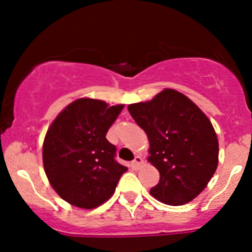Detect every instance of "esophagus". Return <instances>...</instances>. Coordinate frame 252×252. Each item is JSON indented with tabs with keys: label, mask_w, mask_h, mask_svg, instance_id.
Masks as SVG:
<instances>
[{
	"label": "esophagus",
	"mask_w": 252,
	"mask_h": 252,
	"mask_svg": "<svg viewBox=\"0 0 252 252\" xmlns=\"http://www.w3.org/2000/svg\"><path fill=\"white\" fill-rule=\"evenodd\" d=\"M142 163H143L142 158H141V156H135L134 161H132L130 166H131L132 169H138V168H140L141 164H142Z\"/></svg>",
	"instance_id": "34e87169"
}]
</instances>
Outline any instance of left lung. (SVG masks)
Masks as SVG:
<instances>
[{"mask_svg": "<svg viewBox=\"0 0 252 252\" xmlns=\"http://www.w3.org/2000/svg\"><path fill=\"white\" fill-rule=\"evenodd\" d=\"M128 110L149 141L148 161L160 173L150 194L170 206L192 201L218 167V137L209 117L189 97L164 89Z\"/></svg>", "mask_w": 252, "mask_h": 252, "instance_id": "left-lung-1", "label": "left lung"}]
</instances>
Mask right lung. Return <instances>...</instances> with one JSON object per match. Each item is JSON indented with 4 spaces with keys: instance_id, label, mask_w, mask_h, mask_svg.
<instances>
[{
    "instance_id": "add662e5",
    "label": "right lung",
    "mask_w": 252,
    "mask_h": 252,
    "mask_svg": "<svg viewBox=\"0 0 252 252\" xmlns=\"http://www.w3.org/2000/svg\"><path fill=\"white\" fill-rule=\"evenodd\" d=\"M124 108L94 98L68 104L46 132L43 169L51 186L68 204L85 210L114 194L126 167L115 161L116 147L105 135Z\"/></svg>"
}]
</instances>
